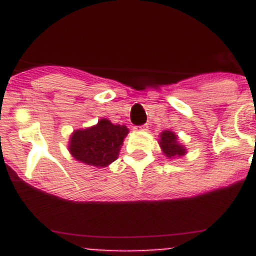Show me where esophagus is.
<instances>
[{
    "label": "esophagus",
    "instance_id": "esophagus-1",
    "mask_svg": "<svg viewBox=\"0 0 256 256\" xmlns=\"http://www.w3.org/2000/svg\"><path fill=\"white\" fill-rule=\"evenodd\" d=\"M140 130H148V124H144V126H140Z\"/></svg>",
    "mask_w": 256,
    "mask_h": 256
}]
</instances>
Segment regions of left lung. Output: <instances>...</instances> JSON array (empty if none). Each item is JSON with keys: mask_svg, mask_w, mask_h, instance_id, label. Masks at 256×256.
I'll return each instance as SVG.
<instances>
[{"mask_svg": "<svg viewBox=\"0 0 256 256\" xmlns=\"http://www.w3.org/2000/svg\"><path fill=\"white\" fill-rule=\"evenodd\" d=\"M160 146H162V151L168 158L172 156H180L184 154V148L178 144L177 142V136L174 134L170 130H164L162 133V138H160Z\"/></svg>", "mask_w": 256, "mask_h": 256, "instance_id": "left-lung-1", "label": "left lung"}]
</instances>
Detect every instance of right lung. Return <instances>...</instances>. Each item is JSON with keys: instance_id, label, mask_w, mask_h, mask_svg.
Wrapping results in <instances>:
<instances>
[{"instance_id": "1", "label": "right lung", "mask_w": 256, "mask_h": 256, "mask_svg": "<svg viewBox=\"0 0 256 256\" xmlns=\"http://www.w3.org/2000/svg\"><path fill=\"white\" fill-rule=\"evenodd\" d=\"M128 133L126 126H115L106 119L87 130H76L69 150L79 162L94 166H106L114 162Z\"/></svg>"}]
</instances>
